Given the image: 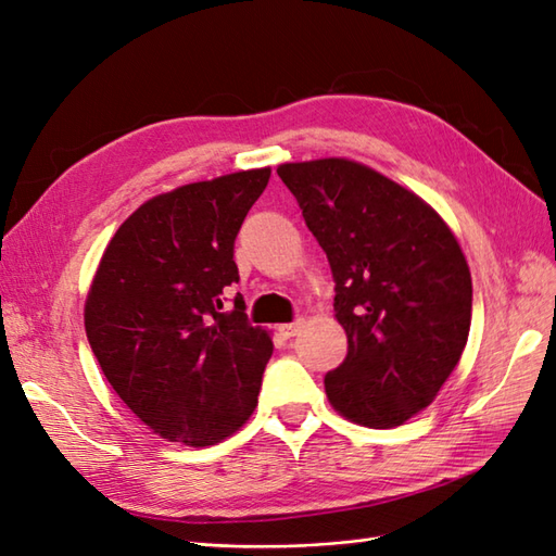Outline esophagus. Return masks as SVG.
<instances>
[{"instance_id": "34e87169", "label": "esophagus", "mask_w": 556, "mask_h": 556, "mask_svg": "<svg viewBox=\"0 0 556 556\" xmlns=\"http://www.w3.org/2000/svg\"><path fill=\"white\" fill-rule=\"evenodd\" d=\"M303 329V319H295V321H289V325H279V333L283 339H291L295 337Z\"/></svg>"}]
</instances>
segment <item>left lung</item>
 Returning a JSON list of instances; mask_svg holds the SVG:
<instances>
[{"label":"left lung","instance_id":"8db88e82","mask_svg":"<svg viewBox=\"0 0 556 556\" xmlns=\"http://www.w3.org/2000/svg\"><path fill=\"white\" fill-rule=\"evenodd\" d=\"M281 182L325 249L348 355L331 407L393 429L433 403L471 327V273L453 229L415 191L348 159L281 163Z\"/></svg>","mask_w":556,"mask_h":556}]
</instances>
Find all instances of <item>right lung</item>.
Listing matches in <instances>:
<instances>
[{"instance_id": "1", "label": "right lung", "mask_w": 556, "mask_h": 556, "mask_svg": "<svg viewBox=\"0 0 556 556\" xmlns=\"http://www.w3.org/2000/svg\"><path fill=\"white\" fill-rule=\"evenodd\" d=\"M269 167L182 185L141 203L103 251L85 301L97 363L123 403L170 443L225 441L257 405L273 337L251 327L235 239Z\"/></svg>"}]
</instances>
